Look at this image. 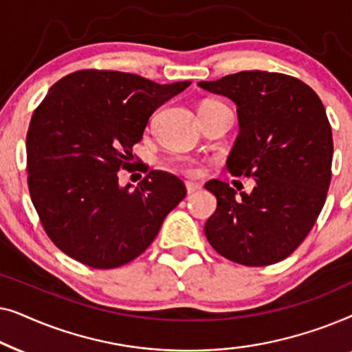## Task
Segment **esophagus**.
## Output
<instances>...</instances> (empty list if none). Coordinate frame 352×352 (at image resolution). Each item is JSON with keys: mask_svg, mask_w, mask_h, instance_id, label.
I'll return each mask as SVG.
<instances>
[{"mask_svg": "<svg viewBox=\"0 0 352 352\" xmlns=\"http://www.w3.org/2000/svg\"><path fill=\"white\" fill-rule=\"evenodd\" d=\"M186 189H187V194H195L197 190L201 189L200 184H195V182H186Z\"/></svg>", "mask_w": 352, "mask_h": 352, "instance_id": "1", "label": "esophagus"}]
</instances>
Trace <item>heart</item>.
<instances>
[{
  "mask_svg": "<svg viewBox=\"0 0 352 352\" xmlns=\"http://www.w3.org/2000/svg\"><path fill=\"white\" fill-rule=\"evenodd\" d=\"M206 104H213V102H206ZM173 165H175L176 170H179V171L184 173V175H189V176L200 175V166L197 165L194 160H190V158L177 157L176 160L173 162Z\"/></svg>",
  "mask_w": 352,
  "mask_h": 352,
  "instance_id": "obj_1",
  "label": "heart"
}]
</instances>
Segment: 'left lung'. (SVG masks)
<instances>
[{
    "mask_svg": "<svg viewBox=\"0 0 352 352\" xmlns=\"http://www.w3.org/2000/svg\"><path fill=\"white\" fill-rule=\"evenodd\" d=\"M199 86L237 105L240 131L228 170L256 182L250 194L206 182L218 200L206 239L243 266L282 261L306 239L327 199L333 138L324 104L301 80L272 72H239Z\"/></svg>",
    "mask_w": 352,
    "mask_h": 352,
    "instance_id": "1",
    "label": "left lung"
}]
</instances>
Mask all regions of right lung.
Instances as JSON below:
<instances>
[{
  "mask_svg": "<svg viewBox=\"0 0 352 352\" xmlns=\"http://www.w3.org/2000/svg\"><path fill=\"white\" fill-rule=\"evenodd\" d=\"M189 85L80 70L51 86L28 126L27 173L33 206L57 248L96 269L146 252L186 197L184 182L153 170L133 190L120 186L118 171L152 113Z\"/></svg>",
  "mask_w": 352,
  "mask_h": 352,
  "instance_id": "1",
  "label": "right lung"
}]
</instances>
